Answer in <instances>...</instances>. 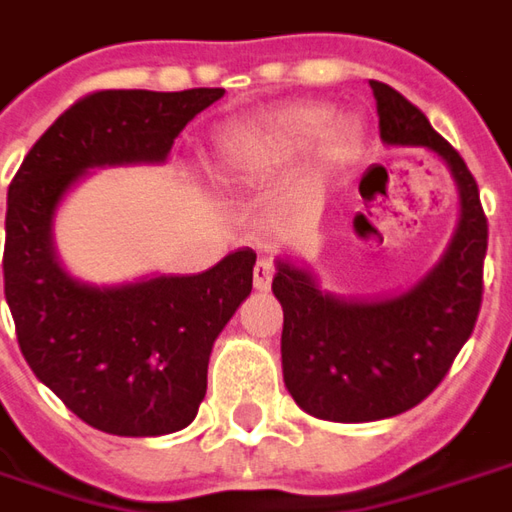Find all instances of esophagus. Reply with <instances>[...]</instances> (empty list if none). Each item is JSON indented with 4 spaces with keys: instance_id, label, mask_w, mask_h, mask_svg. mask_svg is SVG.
Masks as SVG:
<instances>
[{
    "instance_id": "esophagus-1",
    "label": "esophagus",
    "mask_w": 512,
    "mask_h": 512,
    "mask_svg": "<svg viewBox=\"0 0 512 512\" xmlns=\"http://www.w3.org/2000/svg\"><path fill=\"white\" fill-rule=\"evenodd\" d=\"M271 277H274V266L268 260H257L255 266V288L257 291H268L271 288Z\"/></svg>"
}]
</instances>
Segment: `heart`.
Here are the masks:
<instances>
[{
	"instance_id": "obj_1",
	"label": "heart",
	"mask_w": 512,
	"mask_h": 512,
	"mask_svg": "<svg viewBox=\"0 0 512 512\" xmlns=\"http://www.w3.org/2000/svg\"><path fill=\"white\" fill-rule=\"evenodd\" d=\"M318 144V160L327 169L352 166L363 146L366 130L357 119H335L324 102H296L277 107L263 119L227 127L216 138V166L227 182H246L288 166Z\"/></svg>"
}]
</instances>
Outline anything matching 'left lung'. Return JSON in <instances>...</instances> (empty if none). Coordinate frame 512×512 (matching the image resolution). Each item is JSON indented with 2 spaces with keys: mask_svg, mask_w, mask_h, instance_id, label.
Returning <instances> with one entry per match:
<instances>
[{
  "mask_svg": "<svg viewBox=\"0 0 512 512\" xmlns=\"http://www.w3.org/2000/svg\"><path fill=\"white\" fill-rule=\"evenodd\" d=\"M371 91L385 144L424 146L449 166L460 221L427 277L382 299L321 291L307 268L277 260L285 388L305 413L343 424L399 416L441 385L480 316L488 252V219L463 157L391 85L371 80Z\"/></svg>",
  "mask_w": 512,
  "mask_h": 512,
  "instance_id": "obj_1",
  "label": "left lung"
}]
</instances>
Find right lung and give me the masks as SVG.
<instances>
[{
	"label": "right lung",
	"mask_w": 512,
	"mask_h": 512,
	"mask_svg": "<svg viewBox=\"0 0 512 512\" xmlns=\"http://www.w3.org/2000/svg\"><path fill=\"white\" fill-rule=\"evenodd\" d=\"M224 88L96 91L32 146L7 191L5 299L32 374L94 430L152 438L188 427L207 391L213 341L252 293L244 246L202 274L91 285L60 266L52 219L88 169L163 163Z\"/></svg>",
	"instance_id": "right-lung-1"
}]
</instances>
